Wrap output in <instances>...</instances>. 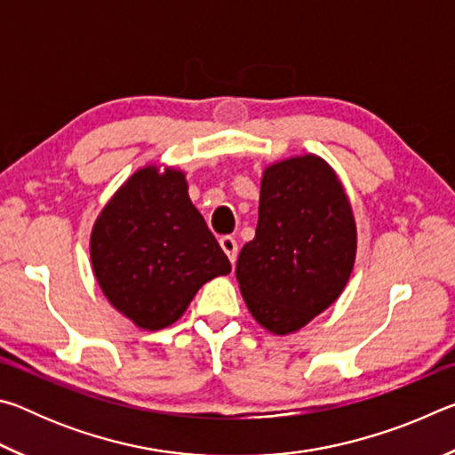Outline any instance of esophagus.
Instances as JSON below:
<instances>
[{"instance_id": "34e87169", "label": "esophagus", "mask_w": 455, "mask_h": 455, "mask_svg": "<svg viewBox=\"0 0 455 455\" xmlns=\"http://www.w3.org/2000/svg\"><path fill=\"white\" fill-rule=\"evenodd\" d=\"M220 246H222V251L227 252L230 263L235 265L236 263V252H238V243L235 241V236H230V235L220 236Z\"/></svg>"}]
</instances>
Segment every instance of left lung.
<instances>
[{
    "label": "left lung",
    "instance_id": "obj_1",
    "mask_svg": "<svg viewBox=\"0 0 455 455\" xmlns=\"http://www.w3.org/2000/svg\"><path fill=\"white\" fill-rule=\"evenodd\" d=\"M355 249L349 200L325 160L307 154L268 166L255 238L236 260L252 317L276 335L301 329L341 295Z\"/></svg>",
    "mask_w": 455,
    "mask_h": 455
}]
</instances>
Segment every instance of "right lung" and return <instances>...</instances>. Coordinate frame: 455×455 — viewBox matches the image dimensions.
<instances>
[{"instance_id":"add662e5","label":"right lung","mask_w":455,"mask_h":455,"mask_svg":"<svg viewBox=\"0 0 455 455\" xmlns=\"http://www.w3.org/2000/svg\"><path fill=\"white\" fill-rule=\"evenodd\" d=\"M94 275L116 309L142 329H164L230 260L192 206L184 174L152 166L124 182L92 230Z\"/></svg>"}]
</instances>
